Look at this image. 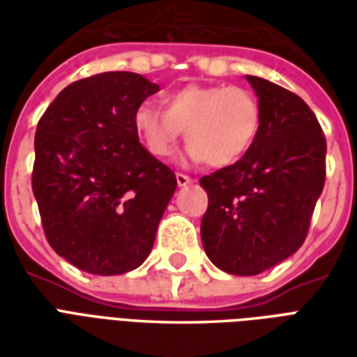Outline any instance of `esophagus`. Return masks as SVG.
<instances>
[{"label": "esophagus", "mask_w": 357, "mask_h": 357, "mask_svg": "<svg viewBox=\"0 0 357 357\" xmlns=\"http://www.w3.org/2000/svg\"><path fill=\"white\" fill-rule=\"evenodd\" d=\"M176 181H178L179 187H185V185H189L193 179L189 178V176H185V174H176Z\"/></svg>", "instance_id": "esophagus-1"}]
</instances>
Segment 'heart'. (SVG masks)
<instances>
[{
  "mask_svg": "<svg viewBox=\"0 0 357 357\" xmlns=\"http://www.w3.org/2000/svg\"><path fill=\"white\" fill-rule=\"evenodd\" d=\"M164 108L145 102L133 114L135 132L156 158H168L185 132L191 160L229 166L250 149L260 128L256 97L237 86H185L164 97Z\"/></svg>",
  "mask_w": 357,
  "mask_h": 357,
  "instance_id": "b5f03b06",
  "label": "heart"
}]
</instances>
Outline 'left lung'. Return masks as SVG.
Segmentation results:
<instances>
[{
	"mask_svg": "<svg viewBox=\"0 0 357 357\" xmlns=\"http://www.w3.org/2000/svg\"><path fill=\"white\" fill-rule=\"evenodd\" d=\"M247 80L260 105L255 141L241 160L201 178L202 247L231 275H258L294 255L325 185L327 141L312 109L273 82Z\"/></svg>",
	"mask_w": 357,
	"mask_h": 357,
	"instance_id": "1",
	"label": "left lung"
}]
</instances>
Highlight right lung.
<instances>
[{"instance_id":"right-lung-1","label":"right lung","mask_w":357,"mask_h":357,"mask_svg":"<svg viewBox=\"0 0 357 357\" xmlns=\"http://www.w3.org/2000/svg\"><path fill=\"white\" fill-rule=\"evenodd\" d=\"M158 89L135 73L95 74L66 86L38 122L32 191L43 233L59 256L93 275L147 260L178 187L133 126Z\"/></svg>"}]
</instances>
